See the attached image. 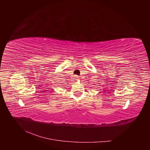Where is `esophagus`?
I'll return each instance as SVG.
<instances>
[{
  "label": "esophagus",
  "instance_id": "obj_1",
  "mask_svg": "<svg viewBox=\"0 0 150 150\" xmlns=\"http://www.w3.org/2000/svg\"><path fill=\"white\" fill-rule=\"evenodd\" d=\"M75 79H76V80H78V79H79V77H78V76H75Z\"/></svg>",
  "mask_w": 150,
  "mask_h": 150
}]
</instances>
